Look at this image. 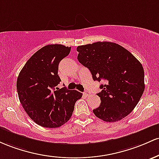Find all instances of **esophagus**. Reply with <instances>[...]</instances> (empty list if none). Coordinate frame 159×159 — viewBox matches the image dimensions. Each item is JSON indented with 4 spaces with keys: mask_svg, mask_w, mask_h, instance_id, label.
Here are the masks:
<instances>
[{
    "mask_svg": "<svg viewBox=\"0 0 159 159\" xmlns=\"http://www.w3.org/2000/svg\"><path fill=\"white\" fill-rule=\"evenodd\" d=\"M83 94H84L85 96H89V95H90L91 92H89V91H85V92Z\"/></svg>",
    "mask_w": 159,
    "mask_h": 159,
    "instance_id": "esophagus-1",
    "label": "esophagus"
}]
</instances>
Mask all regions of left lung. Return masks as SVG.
I'll use <instances>...</instances> for the list:
<instances>
[{
	"mask_svg": "<svg viewBox=\"0 0 159 159\" xmlns=\"http://www.w3.org/2000/svg\"><path fill=\"white\" fill-rule=\"evenodd\" d=\"M77 59L90 70L94 80H103L97 94L101 105L93 110L107 122L121 120L133 111L143 93L144 70L140 62L122 46L97 42L79 46Z\"/></svg>",
	"mask_w": 159,
	"mask_h": 159,
	"instance_id": "8db88e82",
	"label": "left lung"
}]
</instances>
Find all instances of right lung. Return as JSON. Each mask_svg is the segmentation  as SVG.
<instances>
[{"mask_svg": "<svg viewBox=\"0 0 159 159\" xmlns=\"http://www.w3.org/2000/svg\"><path fill=\"white\" fill-rule=\"evenodd\" d=\"M71 47L61 44L43 46L32 56L17 78L19 101L29 117L39 125L58 128L70 119L75 103L83 94L64 87L56 88L59 62Z\"/></svg>", "mask_w": 159, "mask_h": 159, "instance_id": "right-lung-1", "label": "right lung"}]
</instances>
